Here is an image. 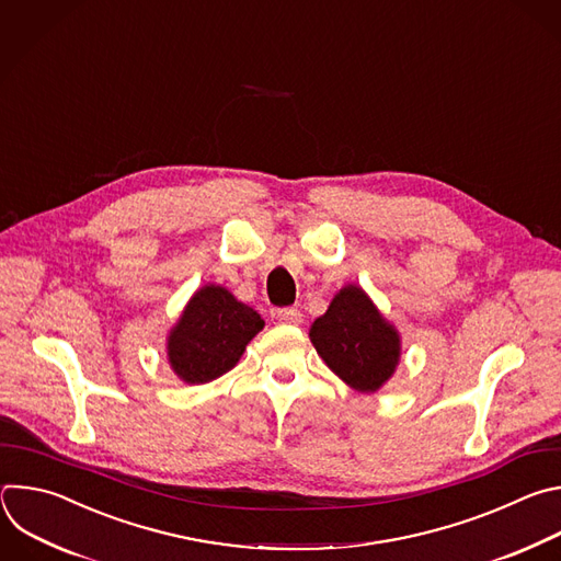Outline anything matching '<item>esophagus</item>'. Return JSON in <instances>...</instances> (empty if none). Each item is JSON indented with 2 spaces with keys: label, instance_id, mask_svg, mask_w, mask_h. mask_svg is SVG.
Returning <instances> with one entry per match:
<instances>
[{
  "label": "esophagus",
  "instance_id": "1",
  "mask_svg": "<svg viewBox=\"0 0 561 561\" xmlns=\"http://www.w3.org/2000/svg\"><path fill=\"white\" fill-rule=\"evenodd\" d=\"M276 320L283 324H300L302 322V313L296 307H283L276 311Z\"/></svg>",
  "mask_w": 561,
  "mask_h": 561
}]
</instances>
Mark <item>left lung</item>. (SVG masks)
I'll return each instance as SVG.
<instances>
[{"instance_id":"left-lung-1","label":"left lung","mask_w":561,"mask_h":561,"mask_svg":"<svg viewBox=\"0 0 561 561\" xmlns=\"http://www.w3.org/2000/svg\"><path fill=\"white\" fill-rule=\"evenodd\" d=\"M309 339L324 365L360 393L378 391L400 363V333L358 285L333 296Z\"/></svg>"}]
</instances>
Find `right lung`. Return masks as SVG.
<instances>
[{
    "label": "right lung",
    "instance_id": "1",
    "mask_svg": "<svg viewBox=\"0 0 561 561\" xmlns=\"http://www.w3.org/2000/svg\"><path fill=\"white\" fill-rule=\"evenodd\" d=\"M263 327L261 313L226 287L205 285L170 329L168 363L183 382L205 385L234 369Z\"/></svg>",
    "mask_w": 561,
    "mask_h": 561
}]
</instances>
